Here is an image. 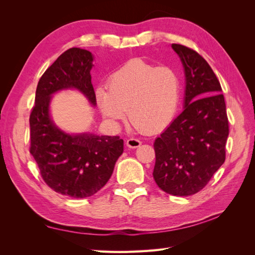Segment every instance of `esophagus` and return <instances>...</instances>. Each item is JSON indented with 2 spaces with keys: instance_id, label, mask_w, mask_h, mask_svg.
<instances>
[{
  "instance_id": "1",
  "label": "esophagus",
  "mask_w": 255,
  "mask_h": 255,
  "mask_svg": "<svg viewBox=\"0 0 255 255\" xmlns=\"http://www.w3.org/2000/svg\"><path fill=\"white\" fill-rule=\"evenodd\" d=\"M140 144H141V141L139 139H136V138H129V139L127 140V145L128 148L135 149V148H138Z\"/></svg>"
}]
</instances>
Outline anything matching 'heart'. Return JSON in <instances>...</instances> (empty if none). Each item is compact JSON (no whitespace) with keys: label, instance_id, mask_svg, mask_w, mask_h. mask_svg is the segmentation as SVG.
Segmentation results:
<instances>
[{"label":"heart","instance_id":"b5f03b06","mask_svg":"<svg viewBox=\"0 0 255 255\" xmlns=\"http://www.w3.org/2000/svg\"><path fill=\"white\" fill-rule=\"evenodd\" d=\"M107 88L97 90L105 118L128 121L141 133L152 134L171 125L182 100V80L174 68L130 59L111 74Z\"/></svg>","mask_w":255,"mask_h":255}]
</instances>
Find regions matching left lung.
Segmentation results:
<instances>
[{"mask_svg":"<svg viewBox=\"0 0 255 255\" xmlns=\"http://www.w3.org/2000/svg\"><path fill=\"white\" fill-rule=\"evenodd\" d=\"M186 78L184 111L154 142L157 186L172 196L203 189L226 160L229 120L220 83L207 61L185 45L172 43Z\"/></svg>","mask_w":255,"mask_h":255,"instance_id":"obj_1","label":"left lung"}]
</instances>
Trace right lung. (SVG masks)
Listing matches in <instances>:
<instances>
[{"label":"right lung","mask_w":255,"mask_h":255,"mask_svg":"<svg viewBox=\"0 0 255 255\" xmlns=\"http://www.w3.org/2000/svg\"><path fill=\"white\" fill-rule=\"evenodd\" d=\"M92 60V54L80 48L61 54L38 82L29 116V152L43 181L54 191L71 198L90 197L101 189L123 152L119 136L67 134L51 120V97L59 90L78 89L96 105L90 75Z\"/></svg>","instance_id":"obj_1"}]
</instances>
